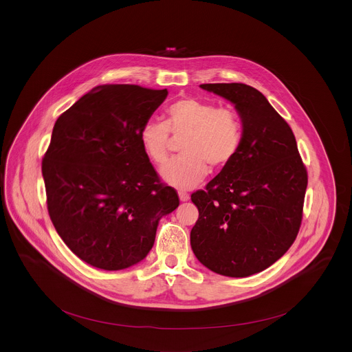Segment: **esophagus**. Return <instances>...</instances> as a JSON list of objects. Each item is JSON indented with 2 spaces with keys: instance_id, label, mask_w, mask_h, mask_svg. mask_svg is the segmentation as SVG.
<instances>
[{
  "instance_id": "34e87169",
  "label": "esophagus",
  "mask_w": 352,
  "mask_h": 352,
  "mask_svg": "<svg viewBox=\"0 0 352 352\" xmlns=\"http://www.w3.org/2000/svg\"><path fill=\"white\" fill-rule=\"evenodd\" d=\"M178 196H179L181 202H186V200H189V193L185 192V190H179V192H178Z\"/></svg>"
}]
</instances>
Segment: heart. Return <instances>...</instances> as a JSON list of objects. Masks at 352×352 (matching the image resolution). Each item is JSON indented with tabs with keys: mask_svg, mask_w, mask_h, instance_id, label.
<instances>
[{
	"mask_svg": "<svg viewBox=\"0 0 352 352\" xmlns=\"http://www.w3.org/2000/svg\"><path fill=\"white\" fill-rule=\"evenodd\" d=\"M171 135L182 139L181 155L160 171L162 178L178 189H190L202 182L209 167L227 168L238 156L243 125L232 107H217L205 100L186 97L166 109V121H147L139 131V142L147 159L156 166L168 157Z\"/></svg>",
	"mask_w": 352,
	"mask_h": 352,
	"instance_id": "heart-1",
	"label": "heart"
}]
</instances>
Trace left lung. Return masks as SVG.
Here are the masks:
<instances>
[{"label":"left lung","instance_id":"left-lung-1","mask_svg":"<svg viewBox=\"0 0 352 352\" xmlns=\"http://www.w3.org/2000/svg\"><path fill=\"white\" fill-rule=\"evenodd\" d=\"M200 87L234 104L243 139L235 160L190 196L199 210L190 246L209 270L248 277L277 262L295 241L308 174L289 125L259 90L243 83Z\"/></svg>","mask_w":352,"mask_h":352}]
</instances>
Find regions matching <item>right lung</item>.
<instances>
[{"label": "right lung", "instance_id": "right-lung-1", "mask_svg": "<svg viewBox=\"0 0 352 352\" xmlns=\"http://www.w3.org/2000/svg\"><path fill=\"white\" fill-rule=\"evenodd\" d=\"M167 94L97 86L54 125L41 164L48 214L65 245L93 267L122 270L143 261L160 219L179 205L139 142Z\"/></svg>", "mask_w": 352, "mask_h": 352}]
</instances>
